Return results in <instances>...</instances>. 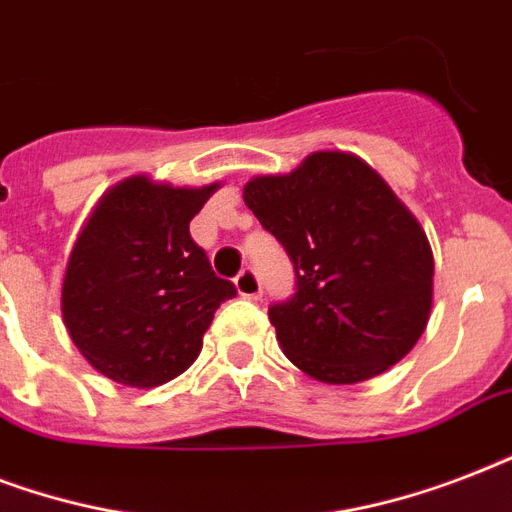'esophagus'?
I'll list each match as a JSON object with an SVG mask.
<instances>
[{
  "mask_svg": "<svg viewBox=\"0 0 512 512\" xmlns=\"http://www.w3.org/2000/svg\"><path fill=\"white\" fill-rule=\"evenodd\" d=\"M236 289H239L241 297H249V300H260V295H263V284H260V276H257L252 265L241 268V273L236 276Z\"/></svg>",
  "mask_w": 512,
  "mask_h": 512,
  "instance_id": "1",
  "label": "esophagus"
}]
</instances>
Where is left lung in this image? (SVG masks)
<instances>
[{"mask_svg":"<svg viewBox=\"0 0 512 512\" xmlns=\"http://www.w3.org/2000/svg\"><path fill=\"white\" fill-rule=\"evenodd\" d=\"M244 201L295 268V295L268 319L297 369L350 385L414 348L433 305V252L369 164L319 151L289 175L255 177Z\"/></svg>","mask_w":512,"mask_h":512,"instance_id":"left-lung-1","label":"left lung"}]
</instances>
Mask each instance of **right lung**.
Returning a JSON list of instances; mask_svg holds the SVG:
<instances>
[{
  "mask_svg": "<svg viewBox=\"0 0 512 512\" xmlns=\"http://www.w3.org/2000/svg\"><path fill=\"white\" fill-rule=\"evenodd\" d=\"M215 191L130 177L79 233L60 308L74 345L108 380L156 388L185 372L220 303L236 297L188 231Z\"/></svg>",
  "mask_w": 512,
  "mask_h": 512,
  "instance_id": "obj_1",
  "label": "right lung"
}]
</instances>
